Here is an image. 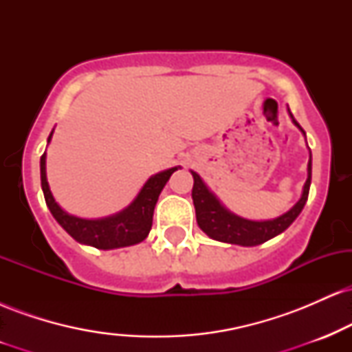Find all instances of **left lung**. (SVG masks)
Here are the masks:
<instances>
[{"label": "left lung", "mask_w": 352, "mask_h": 352, "mask_svg": "<svg viewBox=\"0 0 352 352\" xmlns=\"http://www.w3.org/2000/svg\"><path fill=\"white\" fill-rule=\"evenodd\" d=\"M293 117V116H292ZM293 122L300 127V124L294 120ZM301 129V127H300ZM302 131V129H301ZM305 132V131H302ZM193 175V188H192V199L195 205L197 213V223L204 230L210 238L218 241H225V243L241 245V246H254L268 241L270 238L280 235L285 232L289 225L296 220L300 215L302 207H305L306 200L309 195V185H311V155L308 164V179H306L305 188H302L301 199L298 204L286 212L285 215L274 218L268 221H252L245 220L233 215L228 212L223 205L218 201V199L207 188V185L201 182L199 173L192 172Z\"/></svg>", "instance_id": "8db88e82"}]
</instances>
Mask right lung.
Instances as JSON below:
<instances>
[{
	"label": "right lung",
	"mask_w": 352,
	"mask_h": 352,
	"mask_svg": "<svg viewBox=\"0 0 352 352\" xmlns=\"http://www.w3.org/2000/svg\"><path fill=\"white\" fill-rule=\"evenodd\" d=\"M51 137L52 132L47 142L51 140ZM177 168L179 167L168 168V170L151 177L127 208L114 217L102 218V220H84V218L72 217L56 204L46 180V152L41 155V187L52 217L76 241L100 250H112L135 245L147 238L152 228L153 208H155L160 192Z\"/></svg>",
	"instance_id": "right-lung-1"
}]
</instances>
